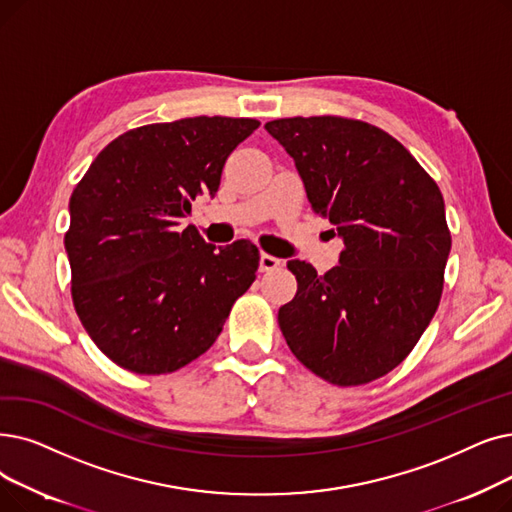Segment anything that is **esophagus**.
<instances>
[{"mask_svg": "<svg viewBox=\"0 0 512 512\" xmlns=\"http://www.w3.org/2000/svg\"><path fill=\"white\" fill-rule=\"evenodd\" d=\"M280 259L274 257V255H268V253H261L259 255V270L261 272H272V270H278L280 268Z\"/></svg>", "mask_w": 512, "mask_h": 512, "instance_id": "1", "label": "esophagus"}]
</instances>
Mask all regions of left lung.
Returning <instances> with one entry per match:
<instances>
[{"label": "left lung", "mask_w": 512, "mask_h": 512, "mask_svg": "<svg viewBox=\"0 0 512 512\" xmlns=\"http://www.w3.org/2000/svg\"><path fill=\"white\" fill-rule=\"evenodd\" d=\"M265 129L345 244L324 276L286 263L297 295L278 311L282 335L320 379L370 383L406 360L437 311L452 247L443 196L402 144L364 121L293 117Z\"/></svg>", "instance_id": "left-lung-1"}]
</instances>
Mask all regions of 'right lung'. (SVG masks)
Masks as SVG:
<instances>
[{"instance_id": "right-lung-1", "label": "right lung", "mask_w": 512, "mask_h": 512, "mask_svg": "<svg viewBox=\"0 0 512 512\" xmlns=\"http://www.w3.org/2000/svg\"><path fill=\"white\" fill-rule=\"evenodd\" d=\"M255 119L192 117L110 142L71 194L64 249L73 303L104 355L138 374H167L205 353L255 280L259 251H215L194 226L196 196H215L230 152Z\"/></svg>"}]
</instances>
